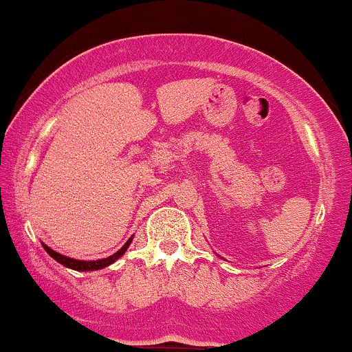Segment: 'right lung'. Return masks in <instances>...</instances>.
Returning a JSON list of instances; mask_svg holds the SVG:
<instances>
[{"label": "right lung", "instance_id": "add662e5", "mask_svg": "<svg viewBox=\"0 0 352 352\" xmlns=\"http://www.w3.org/2000/svg\"><path fill=\"white\" fill-rule=\"evenodd\" d=\"M130 242H131V239L125 243V245L122 247V249L117 252V254L110 255V257L102 258V260H92V262H84V260H74V258L64 257V255L57 254V252H54L52 249H49L47 245H44V249H45V252H47L49 255H51L54 260H57V262L62 263V265H64V267L72 268V270H77V272H87V270H100V268H103V267H109L110 263H113L115 260L120 258L123 254H125V250L128 249V245H130Z\"/></svg>", "mask_w": 352, "mask_h": 352}]
</instances>
